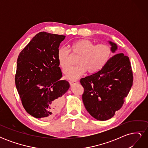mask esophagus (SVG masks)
Returning <instances> with one entry per match:
<instances>
[{
    "mask_svg": "<svg viewBox=\"0 0 148 148\" xmlns=\"http://www.w3.org/2000/svg\"><path fill=\"white\" fill-rule=\"evenodd\" d=\"M77 83H78V82H77V81H71V82H70V84L71 86H73V85H75V84H77Z\"/></svg>",
    "mask_w": 148,
    "mask_h": 148,
    "instance_id": "esophagus-1",
    "label": "esophagus"
}]
</instances>
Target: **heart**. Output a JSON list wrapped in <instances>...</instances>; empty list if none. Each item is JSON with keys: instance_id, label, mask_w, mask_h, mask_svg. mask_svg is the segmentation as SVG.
I'll return each instance as SVG.
<instances>
[{"instance_id": "heart-1", "label": "heart", "mask_w": 148, "mask_h": 148, "mask_svg": "<svg viewBox=\"0 0 148 148\" xmlns=\"http://www.w3.org/2000/svg\"><path fill=\"white\" fill-rule=\"evenodd\" d=\"M70 50L73 54L79 56L77 60V66L70 71V52L66 48L60 47L57 50V58L62 72L67 73L66 78L73 80L78 78L87 71L94 74L101 70L109 61L113 54L112 47L107 44L95 45L90 40L80 39L71 43Z\"/></svg>"}]
</instances>
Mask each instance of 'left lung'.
Wrapping results in <instances>:
<instances>
[{
    "label": "left lung",
    "instance_id": "left-lung-1",
    "mask_svg": "<svg viewBox=\"0 0 148 148\" xmlns=\"http://www.w3.org/2000/svg\"><path fill=\"white\" fill-rule=\"evenodd\" d=\"M115 53L118 47L108 41ZM133 81L129 58L116 53L101 70L82 78L84 88L82 99L85 108L92 117L104 121L112 118L124 102Z\"/></svg>",
    "mask_w": 148,
    "mask_h": 148
}]
</instances>
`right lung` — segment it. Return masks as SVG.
<instances>
[{
    "instance_id": "1",
    "label": "right lung",
    "mask_w": 148,
    "mask_h": 148,
    "mask_svg": "<svg viewBox=\"0 0 148 148\" xmlns=\"http://www.w3.org/2000/svg\"><path fill=\"white\" fill-rule=\"evenodd\" d=\"M65 36L40 32L18 56L15 84L22 104L33 117L53 118L61 110L70 84L62 77L57 58Z\"/></svg>"
}]
</instances>
